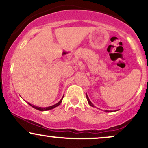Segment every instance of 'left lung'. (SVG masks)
<instances>
[{
    "label": "left lung",
    "mask_w": 148,
    "mask_h": 148,
    "mask_svg": "<svg viewBox=\"0 0 148 148\" xmlns=\"http://www.w3.org/2000/svg\"><path fill=\"white\" fill-rule=\"evenodd\" d=\"M86 98H87V100H88V103H89V104L91 106H92V107H95V106H94V104H93V103L91 102L90 100L89 99V97H88V95H87V94H86ZM112 111H107V110H105V112H108H108H112Z\"/></svg>",
    "instance_id": "left-lung-1"
}]
</instances>
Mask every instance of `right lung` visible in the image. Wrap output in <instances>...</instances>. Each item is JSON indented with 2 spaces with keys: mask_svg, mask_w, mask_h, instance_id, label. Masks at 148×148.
Here are the masks:
<instances>
[{
  "mask_svg": "<svg viewBox=\"0 0 148 148\" xmlns=\"http://www.w3.org/2000/svg\"><path fill=\"white\" fill-rule=\"evenodd\" d=\"M63 96H64V95H63ZM62 99H63V97H62V99H61L60 100V101H59L57 103H56V104H54V105H52V106H51L45 107V108H44V107H39V106H35V105L31 104V103H29V102H28V104L30 105V106H31L32 107H33L34 108H35V109L39 110V111H49V110L53 109V108H56V106H59V105L60 104V103L62 102Z\"/></svg>",
  "mask_w": 148,
  "mask_h": 148,
  "instance_id": "obj_1",
  "label": "right lung"
}]
</instances>
